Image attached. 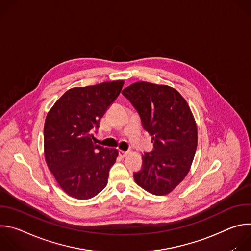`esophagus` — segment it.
I'll return each mask as SVG.
<instances>
[{"mask_svg":"<svg viewBox=\"0 0 251 251\" xmlns=\"http://www.w3.org/2000/svg\"><path fill=\"white\" fill-rule=\"evenodd\" d=\"M129 154V152L128 151H123V150H119V155L121 156V157H126L127 155Z\"/></svg>","mask_w":251,"mask_h":251,"instance_id":"obj_1","label":"esophagus"}]
</instances>
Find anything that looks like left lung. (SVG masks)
<instances>
[{
	"instance_id": "left-lung-1",
	"label": "left lung",
	"mask_w": 251,
	"mask_h": 251,
	"mask_svg": "<svg viewBox=\"0 0 251 251\" xmlns=\"http://www.w3.org/2000/svg\"><path fill=\"white\" fill-rule=\"evenodd\" d=\"M122 94L154 142V150L142 156L134 180L153 195H167L186 177L196 154L198 130L190 106L175 88L146 81L131 84Z\"/></svg>"
}]
</instances>
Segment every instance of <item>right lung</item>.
Wrapping results in <instances>:
<instances>
[{
  "mask_svg": "<svg viewBox=\"0 0 251 251\" xmlns=\"http://www.w3.org/2000/svg\"><path fill=\"white\" fill-rule=\"evenodd\" d=\"M123 80L74 87L49 111L44 128L46 162L60 188L70 197L88 200L108 182L117 149L93 142V131L118 97Z\"/></svg>",
  "mask_w": 251,
  "mask_h": 251,
  "instance_id": "obj_1",
  "label": "right lung"
}]
</instances>
